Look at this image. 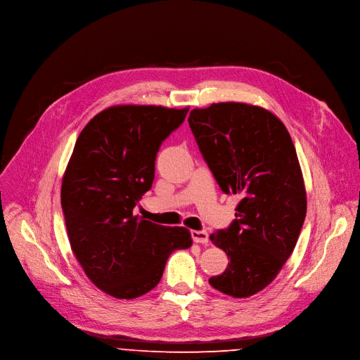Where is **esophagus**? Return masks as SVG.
<instances>
[{
    "mask_svg": "<svg viewBox=\"0 0 360 360\" xmlns=\"http://www.w3.org/2000/svg\"><path fill=\"white\" fill-rule=\"evenodd\" d=\"M193 243H200V244H207L210 241L208 233L207 231H198V230H192L191 231Z\"/></svg>",
    "mask_w": 360,
    "mask_h": 360,
    "instance_id": "obj_1",
    "label": "esophagus"
}]
</instances>
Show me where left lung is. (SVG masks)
<instances>
[{
    "label": "left lung",
    "instance_id": "left-lung-1",
    "mask_svg": "<svg viewBox=\"0 0 360 360\" xmlns=\"http://www.w3.org/2000/svg\"><path fill=\"white\" fill-rule=\"evenodd\" d=\"M189 127L225 193L240 197L237 219L210 236L228 255L210 284L236 299L264 290L296 247L307 200L300 162L284 123L243 102L193 109Z\"/></svg>",
    "mask_w": 360,
    "mask_h": 360
}]
</instances>
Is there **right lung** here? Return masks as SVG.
<instances>
[{"mask_svg":"<svg viewBox=\"0 0 360 360\" xmlns=\"http://www.w3.org/2000/svg\"><path fill=\"white\" fill-rule=\"evenodd\" d=\"M189 108L116 105L80 132L61 181V207L72 251L103 292L132 300L155 288L175 250L192 245L185 226L134 215L152 186L156 152Z\"/></svg>","mask_w":360,"mask_h":360,"instance_id":"add662e5","label":"right lung"}]
</instances>
